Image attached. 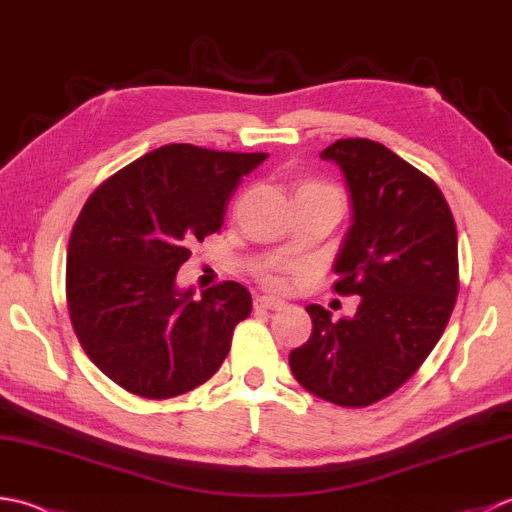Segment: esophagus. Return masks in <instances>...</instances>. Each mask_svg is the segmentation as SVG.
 Returning <instances> with one entry per match:
<instances>
[{"label": "esophagus", "instance_id": "1", "mask_svg": "<svg viewBox=\"0 0 512 512\" xmlns=\"http://www.w3.org/2000/svg\"><path fill=\"white\" fill-rule=\"evenodd\" d=\"M255 304H257L259 308H268V310H277V308L284 306L282 299H277V297H273V295H259V297L255 299Z\"/></svg>", "mask_w": 512, "mask_h": 512}]
</instances>
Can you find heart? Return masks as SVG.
Here are the masks:
<instances>
[{"instance_id":"obj_1","label":"heart","mask_w":512,"mask_h":512,"mask_svg":"<svg viewBox=\"0 0 512 512\" xmlns=\"http://www.w3.org/2000/svg\"><path fill=\"white\" fill-rule=\"evenodd\" d=\"M304 190H324V193H335L339 195V190L328 186V184H322V182H304L302 186L297 188V193H304ZM284 270L286 266L284 264H273L270 266L266 273L262 275L264 282L270 286V288H282L284 286Z\"/></svg>"}]
</instances>
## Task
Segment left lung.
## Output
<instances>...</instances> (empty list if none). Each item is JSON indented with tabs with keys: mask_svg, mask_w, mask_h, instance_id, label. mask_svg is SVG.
Instances as JSON below:
<instances>
[{
	"mask_svg": "<svg viewBox=\"0 0 512 512\" xmlns=\"http://www.w3.org/2000/svg\"><path fill=\"white\" fill-rule=\"evenodd\" d=\"M346 177L353 224L335 259V290L359 295L353 317L306 306L313 333L288 357L308 393L346 408L408 382L442 337L459 290L457 228L439 186L373 139L324 153Z\"/></svg>",
	"mask_w": 512,
	"mask_h": 512,
	"instance_id": "left-lung-1",
	"label": "left lung"
}]
</instances>
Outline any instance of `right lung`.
Returning <instances> with one entry per match:
<instances>
[{
  "label": "right lung",
  "instance_id": "obj_1",
  "mask_svg": "<svg viewBox=\"0 0 512 512\" xmlns=\"http://www.w3.org/2000/svg\"><path fill=\"white\" fill-rule=\"evenodd\" d=\"M266 153L168 144L88 197L66 259V302L79 344L117 386L146 399L184 395L213 377L253 299L237 282L177 288L190 246L224 224L235 188Z\"/></svg>",
  "mask_w": 512,
  "mask_h": 512
}]
</instances>
